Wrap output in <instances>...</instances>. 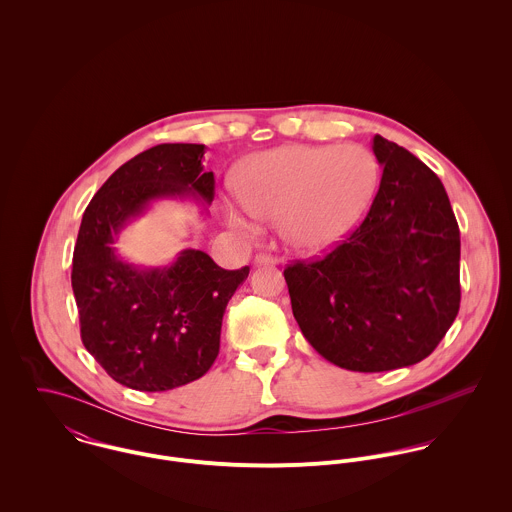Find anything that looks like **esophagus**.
<instances>
[{
  "label": "esophagus",
  "mask_w": 512,
  "mask_h": 512,
  "mask_svg": "<svg viewBox=\"0 0 512 512\" xmlns=\"http://www.w3.org/2000/svg\"><path fill=\"white\" fill-rule=\"evenodd\" d=\"M254 264L256 266H264V264H278V258H274V256H270V254H256V258H254Z\"/></svg>",
  "instance_id": "1"
}]
</instances>
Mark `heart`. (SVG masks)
<instances>
[{
    "instance_id": "obj_1",
    "label": "heart",
    "mask_w": 512,
    "mask_h": 512,
    "mask_svg": "<svg viewBox=\"0 0 512 512\" xmlns=\"http://www.w3.org/2000/svg\"><path fill=\"white\" fill-rule=\"evenodd\" d=\"M380 183V163L361 144L288 146L250 155L238 167V207L226 220L256 234L260 220H280L282 240L299 254H321L363 220Z\"/></svg>"
}]
</instances>
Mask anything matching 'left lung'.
<instances>
[{"label": "left lung", "mask_w": 512, "mask_h": 512, "mask_svg": "<svg viewBox=\"0 0 512 512\" xmlns=\"http://www.w3.org/2000/svg\"><path fill=\"white\" fill-rule=\"evenodd\" d=\"M372 151L382 179L363 224L323 260L284 270L307 343L355 372L424 361L461 301L459 226L438 175L382 136Z\"/></svg>", "instance_id": "8db88e82"}]
</instances>
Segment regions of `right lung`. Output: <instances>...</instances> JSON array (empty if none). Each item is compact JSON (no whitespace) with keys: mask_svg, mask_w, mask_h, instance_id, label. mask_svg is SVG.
<instances>
[{"mask_svg":"<svg viewBox=\"0 0 512 512\" xmlns=\"http://www.w3.org/2000/svg\"><path fill=\"white\" fill-rule=\"evenodd\" d=\"M205 151H142L108 177L82 215L71 276L80 337L98 365L134 390H171L213 366L226 303L250 272L222 270L195 248L165 266H138L116 250L122 230L157 201H191L209 215L215 177L203 167Z\"/></svg>","mask_w":512,"mask_h":512,"instance_id":"add662e5","label":"right lung"}]
</instances>
